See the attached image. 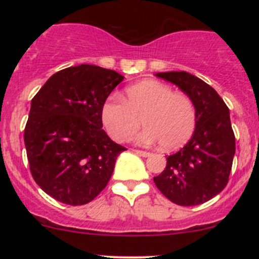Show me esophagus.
I'll return each mask as SVG.
<instances>
[{"label":"esophagus","instance_id":"obj_1","mask_svg":"<svg viewBox=\"0 0 259 259\" xmlns=\"http://www.w3.org/2000/svg\"><path fill=\"white\" fill-rule=\"evenodd\" d=\"M134 152H135L136 154H139V156L141 157H148L150 156V152H146V151H140V150H134Z\"/></svg>","mask_w":259,"mask_h":259}]
</instances>
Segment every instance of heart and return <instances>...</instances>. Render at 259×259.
I'll use <instances>...</instances> for the list:
<instances>
[{"mask_svg": "<svg viewBox=\"0 0 259 259\" xmlns=\"http://www.w3.org/2000/svg\"><path fill=\"white\" fill-rule=\"evenodd\" d=\"M101 120L118 142L127 141L144 123L146 127L136 136L139 144L160 142L164 150H177L194 134L197 112L187 95L157 80H144L126 88L124 100L109 96L102 105Z\"/></svg>", "mask_w": 259, "mask_h": 259, "instance_id": "heart-1", "label": "heart"}]
</instances>
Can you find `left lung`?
<instances>
[{"instance_id": "obj_1", "label": "left lung", "mask_w": 259, "mask_h": 259, "mask_svg": "<svg viewBox=\"0 0 259 259\" xmlns=\"http://www.w3.org/2000/svg\"><path fill=\"white\" fill-rule=\"evenodd\" d=\"M194 101L197 123L191 139L167 157V167L153 181L168 200L197 206L227 186L235 154L230 112L212 86L187 72L157 73Z\"/></svg>"}]
</instances>
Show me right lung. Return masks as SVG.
<instances>
[{"instance_id":"right-lung-1","label":"right lung","mask_w":259,"mask_h":259,"mask_svg":"<svg viewBox=\"0 0 259 259\" xmlns=\"http://www.w3.org/2000/svg\"><path fill=\"white\" fill-rule=\"evenodd\" d=\"M123 79L97 65L69 67L53 74L31 100L26 156L35 183L55 200L81 206L108 184L126 148L102 129L101 109Z\"/></svg>"}]
</instances>
